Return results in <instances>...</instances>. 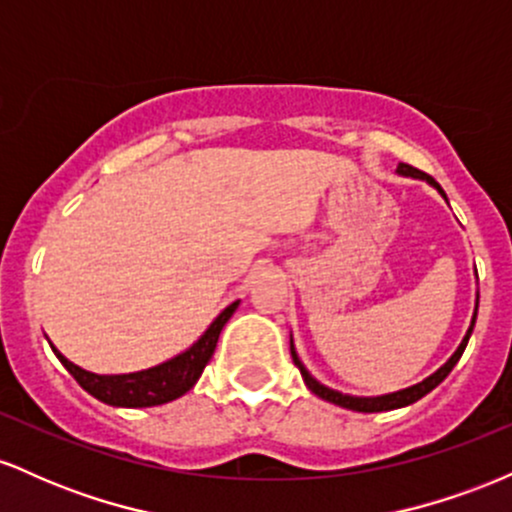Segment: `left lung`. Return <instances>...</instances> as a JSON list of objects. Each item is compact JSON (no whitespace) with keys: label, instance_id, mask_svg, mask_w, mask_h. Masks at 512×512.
<instances>
[{"label":"left lung","instance_id":"left-lung-1","mask_svg":"<svg viewBox=\"0 0 512 512\" xmlns=\"http://www.w3.org/2000/svg\"><path fill=\"white\" fill-rule=\"evenodd\" d=\"M399 173H402V175H409V178H421V180H428V182H431L433 187H436V190L440 192V195L445 197L443 187H440L438 182L431 178V175H426L424 170L411 168V166H399ZM474 320H477V313H474ZM474 320H472V327H474ZM472 327H469L467 337L462 339L460 349H457L455 354H452L450 361L445 363V366L440 368L438 373H433L431 378H426V380H424V383H419V385H414V387H407V390L392 392V395H383V397H351V395H342V392H337V390H330V387H325V385L317 383V380L313 378V375H310L308 370L303 368V363L298 361L296 351H293V349H291V356H293V363H296L298 370H301V375H303L305 385H308V387H310V392H315L317 397L327 399V402L337 404V407H344V409H351V411H363V414H373V411H390V409L407 407V404H414L416 399H421L424 395H428V392H431L433 387H438L440 383H443V380L448 378V375H450V370L455 368V363L460 361V356H462L464 346H467V342H469V334H472Z\"/></svg>","mask_w":512,"mask_h":512}]
</instances>
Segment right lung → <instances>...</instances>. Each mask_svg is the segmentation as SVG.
Here are the masks:
<instances>
[{"label": "right lung", "mask_w": 512, "mask_h": 512, "mask_svg": "<svg viewBox=\"0 0 512 512\" xmlns=\"http://www.w3.org/2000/svg\"><path fill=\"white\" fill-rule=\"evenodd\" d=\"M238 301L228 305L223 313L211 322V327L202 334V339L195 346L185 351V354L170 358V361L161 363V366L139 370V373H127V375H96L88 373V370L74 366L72 361H67L60 351L52 346L57 358L62 361V366L74 375V380L79 383L88 395H93L101 402L110 404V407H156V404L173 402L185 395L187 390H192V385L197 383L199 375H202L204 366L209 363V358L214 356L216 342H219V334L223 325L228 322V317L236 313Z\"/></svg>", "instance_id": "add662e5"}]
</instances>
